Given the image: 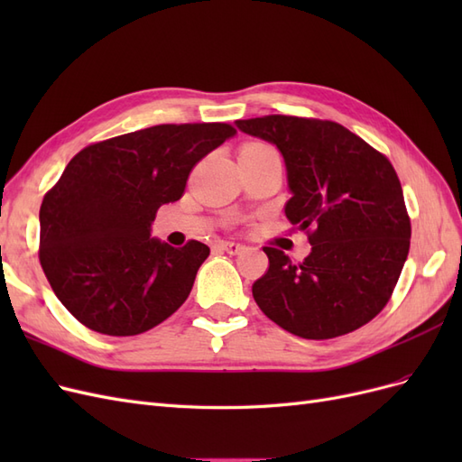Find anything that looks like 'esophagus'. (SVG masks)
I'll list each match as a JSON object with an SVG mask.
<instances>
[{
  "label": "esophagus",
  "instance_id": "34e87169",
  "mask_svg": "<svg viewBox=\"0 0 462 462\" xmlns=\"http://www.w3.org/2000/svg\"><path fill=\"white\" fill-rule=\"evenodd\" d=\"M217 246L221 248V250H226L227 254H241L243 250H245V245H241V243H231V241H219L217 243Z\"/></svg>",
  "mask_w": 462,
  "mask_h": 462
}]
</instances>
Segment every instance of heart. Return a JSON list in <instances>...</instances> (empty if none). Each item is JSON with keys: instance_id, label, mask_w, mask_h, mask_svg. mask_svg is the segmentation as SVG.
I'll return each mask as SVG.
<instances>
[{"instance_id": "b5f03b06", "label": "heart", "mask_w": 462, "mask_h": 462, "mask_svg": "<svg viewBox=\"0 0 462 462\" xmlns=\"http://www.w3.org/2000/svg\"><path fill=\"white\" fill-rule=\"evenodd\" d=\"M246 150H256V152H262V150H272L270 146H265V144H248L246 146Z\"/></svg>"}]
</instances>
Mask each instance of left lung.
<instances>
[{"mask_svg":"<svg viewBox=\"0 0 462 462\" xmlns=\"http://www.w3.org/2000/svg\"><path fill=\"white\" fill-rule=\"evenodd\" d=\"M243 133L279 148L285 216L312 253L292 262L263 246L270 268L253 285L260 310L302 339L351 333L383 310L411 248V217L393 165L335 121L295 116L239 119Z\"/></svg>","mask_w":462,"mask_h":462,"instance_id":"8db88e82","label":"left lung"}]
</instances>
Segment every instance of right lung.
I'll use <instances>...</instances> for the list:
<instances>
[{
  "label": "right lung",
  "mask_w": 462,
  "mask_h": 462,
  "mask_svg": "<svg viewBox=\"0 0 462 462\" xmlns=\"http://www.w3.org/2000/svg\"><path fill=\"white\" fill-rule=\"evenodd\" d=\"M236 131L229 123H183L82 148L40 206V263L82 326L129 337L183 304L209 248H173L150 236L158 208L183 197L206 153Z\"/></svg>",
  "instance_id": "add662e5"
}]
</instances>
